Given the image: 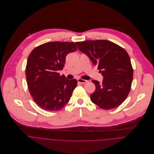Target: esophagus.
<instances>
[{"mask_svg":"<svg viewBox=\"0 0 154 154\" xmlns=\"http://www.w3.org/2000/svg\"><path fill=\"white\" fill-rule=\"evenodd\" d=\"M78 82L79 83H81V84H85L87 82V81L86 80H84V79H78Z\"/></svg>","mask_w":154,"mask_h":154,"instance_id":"1","label":"esophagus"}]
</instances>
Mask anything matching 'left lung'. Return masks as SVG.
Here are the masks:
<instances>
[{
	"label": "left lung",
	"mask_w": 154,
	"mask_h": 154,
	"mask_svg": "<svg viewBox=\"0 0 154 154\" xmlns=\"http://www.w3.org/2000/svg\"><path fill=\"white\" fill-rule=\"evenodd\" d=\"M78 49L87 54L104 77L102 84L92 82L95 91L91 101L104 110L119 107L131 91L133 70L127 51L117 44L106 40L76 42Z\"/></svg>",
	"instance_id": "8db88e82"
}]
</instances>
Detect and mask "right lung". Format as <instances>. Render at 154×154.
<instances>
[{
  "mask_svg": "<svg viewBox=\"0 0 154 154\" xmlns=\"http://www.w3.org/2000/svg\"><path fill=\"white\" fill-rule=\"evenodd\" d=\"M77 50L73 42H53L35 47L29 54L26 78L29 93L44 110L62 109L69 102L77 80H68L59 72L63 69L67 54Z\"/></svg>",
  "mask_w": 154,
  "mask_h": 154,
  "instance_id": "obj_1",
  "label": "right lung"
}]
</instances>
